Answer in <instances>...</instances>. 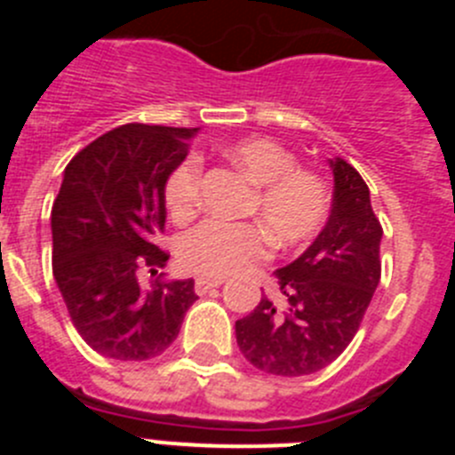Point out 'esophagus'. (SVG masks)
Returning a JSON list of instances; mask_svg holds the SVG:
<instances>
[{"mask_svg":"<svg viewBox=\"0 0 455 455\" xmlns=\"http://www.w3.org/2000/svg\"><path fill=\"white\" fill-rule=\"evenodd\" d=\"M223 284V280L220 277H196V293H207L209 289H216Z\"/></svg>","mask_w":455,"mask_h":455,"instance_id":"1","label":"esophagus"}]
</instances>
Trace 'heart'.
<instances>
[{
  "label": "heart",
  "mask_w": 455,
  "mask_h": 455,
  "mask_svg": "<svg viewBox=\"0 0 455 455\" xmlns=\"http://www.w3.org/2000/svg\"><path fill=\"white\" fill-rule=\"evenodd\" d=\"M225 156L257 184L251 214L257 223L204 220L180 246V262L207 277H228L259 262L268 252V235L280 248L305 246L331 219L332 193L325 180L307 168L289 148L264 136H248L225 148ZM203 164L187 156L168 175L166 207L175 219H188L200 203Z\"/></svg>",
  "instance_id": "heart-1"
}]
</instances>
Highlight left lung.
<instances>
[{
    "label": "left lung",
    "mask_w": 455,
    "mask_h": 455,
    "mask_svg": "<svg viewBox=\"0 0 455 455\" xmlns=\"http://www.w3.org/2000/svg\"><path fill=\"white\" fill-rule=\"evenodd\" d=\"M331 219L312 246L275 277L283 305L264 296L235 323L236 344L252 367L275 376H307L351 344L380 283V239L363 175L331 159Z\"/></svg>",
    "instance_id": "obj_1"
}]
</instances>
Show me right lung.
<instances>
[{"instance_id":"right-lung-1","label":"right lung","mask_w":455,"mask_h":455,"mask_svg":"<svg viewBox=\"0 0 455 455\" xmlns=\"http://www.w3.org/2000/svg\"><path fill=\"white\" fill-rule=\"evenodd\" d=\"M196 132L123 124L66 166L52 207V268L72 323L100 355L124 363L162 355L198 299L193 280L139 283L140 267L168 259L155 243L166 225L164 188Z\"/></svg>"}]
</instances>
